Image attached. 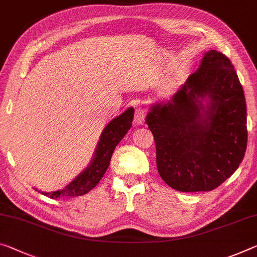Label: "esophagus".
<instances>
[{
    "label": "esophagus",
    "instance_id": "obj_1",
    "mask_svg": "<svg viewBox=\"0 0 257 257\" xmlns=\"http://www.w3.org/2000/svg\"><path fill=\"white\" fill-rule=\"evenodd\" d=\"M145 121V111L142 107H137L135 109V123L143 124Z\"/></svg>",
    "mask_w": 257,
    "mask_h": 257
}]
</instances>
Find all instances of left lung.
I'll return each mask as SVG.
<instances>
[{
	"label": "left lung",
	"mask_w": 257,
	"mask_h": 257,
	"mask_svg": "<svg viewBox=\"0 0 257 257\" xmlns=\"http://www.w3.org/2000/svg\"><path fill=\"white\" fill-rule=\"evenodd\" d=\"M162 180L181 192L211 191L241 164L247 148V108L230 59L209 50L173 98L146 116Z\"/></svg>",
	"instance_id": "1"
}]
</instances>
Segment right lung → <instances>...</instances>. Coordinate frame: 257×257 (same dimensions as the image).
Segmentation results:
<instances>
[{
	"mask_svg": "<svg viewBox=\"0 0 257 257\" xmlns=\"http://www.w3.org/2000/svg\"><path fill=\"white\" fill-rule=\"evenodd\" d=\"M133 119L134 108H128L121 115L113 119L101 133L91 164L65 189L54 191V192L41 193L51 199H57L59 197H80L92 190L98 184L107 170L115 146L132 128Z\"/></svg>",
	"mask_w": 257,
	"mask_h": 257,
	"instance_id": "right-lung-1",
	"label": "right lung"
}]
</instances>
